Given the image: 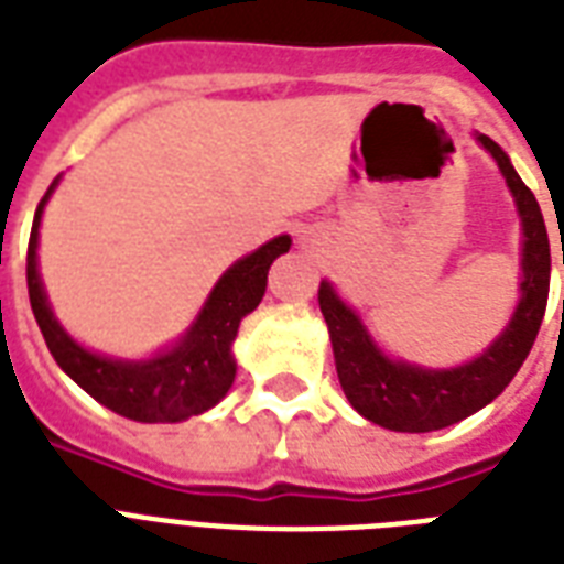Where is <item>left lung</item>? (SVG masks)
Here are the masks:
<instances>
[{
    "label": "left lung",
    "mask_w": 564,
    "mask_h": 564,
    "mask_svg": "<svg viewBox=\"0 0 564 564\" xmlns=\"http://www.w3.org/2000/svg\"><path fill=\"white\" fill-rule=\"evenodd\" d=\"M480 143L498 161L524 221L521 304L507 330L489 345V351H482L468 366L447 371L394 362L377 351L360 318L336 299L334 286L330 283L318 286V307L330 330L336 375L345 398L351 401L354 410L380 427L398 433H430V430L451 427L456 421L468 419L471 412L482 410L518 375L542 327L547 292H551V242H547L542 210L533 189L512 170L507 152L482 134Z\"/></svg>",
    "instance_id": "8db88e82"
}]
</instances>
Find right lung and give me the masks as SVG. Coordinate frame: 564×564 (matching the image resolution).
Returning a JSON list of instances; mask_svg holds the SVG:
<instances>
[{
	"instance_id": "add662e5",
	"label": "right lung",
	"mask_w": 564,
	"mask_h": 564,
	"mask_svg": "<svg viewBox=\"0 0 564 564\" xmlns=\"http://www.w3.org/2000/svg\"><path fill=\"white\" fill-rule=\"evenodd\" d=\"M52 187L34 213L29 257H25V281H29L31 310L37 318L40 334L46 339L57 366L73 377L84 392L131 421H145V424L184 421L216 406L228 394L234 375H237V366L230 357V343L237 336L239 322L260 304L269 265L274 263V257L290 251L292 239H272L263 248H257L254 254L242 257L239 263L230 265L216 283V290L210 292L198 322L178 343V348L149 362L108 360L99 354L84 351L82 345H75L64 334V327L57 325L48 310L46 292L40 286L37 228L40 213L52 195Z\"/></svg>"
}]
</instances>
